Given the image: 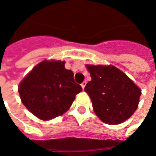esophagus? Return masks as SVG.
<instances>
[{
	"mask_svg": "<svg viewBox=\"0 0 156 156\" xmlns=\"http://www.w3.org/2000/svg\"><path fill=\"white\" fill-rule=\"evenodd\" d=\"M86 84H87V82H86V81H83V83H82L81 86H82V88H83V89H84Z\"/></svg>",
	"mask_w": 156,
	"mask_h": 156,
	"instance_id": "esophagus-1",
	"label": "esophagus"
}]
</instances>
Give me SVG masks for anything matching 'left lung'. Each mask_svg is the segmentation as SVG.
Instances as JSON below:
<instances>
[{"label": "left lung", "mask_w": 156, "mask_h": 156, "mask_svg": "<svg viewBox=\"0 0 156 156\" xmlns=\"http://www.w3.org/2000/svg\"><path fill=\"white\" fill-rule=\"evenodd\" d=\"M91 81L84 91L94 111L103 122L119 124L130 118L138 108L140 88L115 66L87 65Z\"/></svg>", "instance_id": "8db88e82"}]
</instances>
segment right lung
<instances>
[{
    "label": "right lung",
    "mask_w": 156,
    "mask_h": 156,
    "mask_svg": "<svg viewBox=\"0 0 156 156\" xmlns=\"http://www.w3.org/2000/svg\"><path fill=\"white\" fill-rule=\"evenodd\" d=\"M64 64L62 61H42L19 85L22 104L40 119L49 120L64 114L83 90Z\"/></svg>",
    "instance_id": "add662e5"
}]
</instances>
